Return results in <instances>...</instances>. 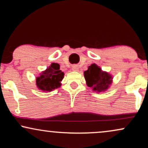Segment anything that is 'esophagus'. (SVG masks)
Returning <instances> with one entry per match:
<instances>
[{"mask_svg": "<svg viewBox=\"0 0 148 148\" xmlns=\"http://www.w3.org/2000/svg\"><path fill=\"white\" fill-rule=\"evenodd\" d=\"M72 69L73 71H75V72H77V71H79V66L76 65H74L72 67Z\"/></svg>", "mask_w": 148, "mask_h": 148, "instance_id": "34e87169", "label": "esophagus"}]
</instances>
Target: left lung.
Returning a JSON list of instances; mask_svg holds the SVG:
<instances>
[{"label":"left lung","mask_w":148,"mask_h":148,"mask_svg":"<svg viewBox=\"0 0 148 148\" xmlns=\"http://www.w3.org/2000/svg\"><path fill=\"white\" fill-rule=\"evenodd\" d=\"M86 84L97 93L104 92L112 83L113 76L110 73L103 71L97 64L93 63L84 72Z\"/></svg>","instance_id":"8db88e82"}]
</instances>
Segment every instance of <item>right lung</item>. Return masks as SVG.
Returning <instances> with one entry per match:
<instances>
[{"mask_svg": "<svg viewBox=\"0 0 148 148\" xmlns=\"http://www.w3.org/2000/svg\"><path fill=\"white\" fill-rule=\"evenodd\" d=\"M64 73L60 70L59 64L52 63L45 71L40 73L36 79V85L38 90L51 92L61 86Z\"/></svg>", "mask_w": 148, "mask_h": 148, "instance_id": "1", "label": "right lung"}]
</instances>
